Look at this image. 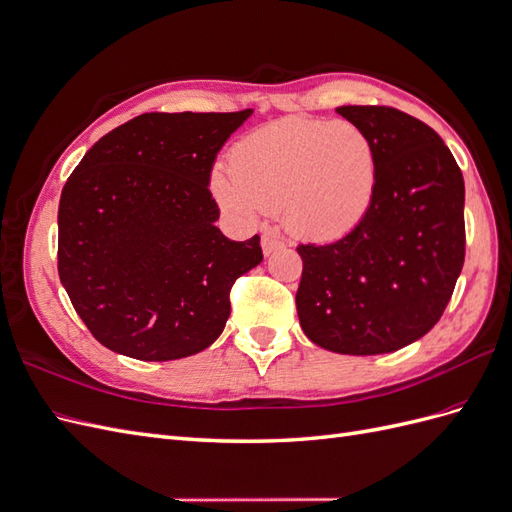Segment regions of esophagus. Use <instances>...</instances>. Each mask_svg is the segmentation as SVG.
Returning a JSON list of instances; mask_svg holds the SVG:
<instances>
[{
  "mask_svg": "<svg viewBox=\"0 0 512 512\" xmlns=\"http://www.w3.org/2000/svg\"><path fill=\"white\" fill-rule=\"evenodd\" d=\"M282 247H284V239L277 235V232H265V235H262V252H265L267 256L277 250H282Z\"/></svg>",
  "mask_w": 512,
  "mask_h": 512,
  "instance_id": "esophagus-1",
  "label": "esophagus"
}]
</instances>
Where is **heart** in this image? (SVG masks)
Masks as SVG:
<instances>
[{
	"label": "heart",
	"instance_id": "b5f03b06",
	"mask_svg": "<svg viewBox=\"0 0 512 512\" xmlns=\"http://www.w3.org/2000/svg\"><path fill=\"white\" fill-rule=\"evenodd\" d=\"M228 170L211 179L228 213L250 220L256 211H284L288 228L316 239L350 232L378 188L374 143L350 121H271L232 147Z\"/></svg>",
	"mask_w": 512,
	"mask_h": 512
}]
</instances>
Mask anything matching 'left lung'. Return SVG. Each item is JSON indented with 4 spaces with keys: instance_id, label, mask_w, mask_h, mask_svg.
<instances>
[{
    "instance_id": "8db88e82",
    "label": "left lung",
    "mask_w": 512,
    "mask_h": 512,
    "mask_svg": "<svg viewBox=\"0 0 512 512\" xmlns=\"http://www.w3.org/2000/svg\"><path fill=\"white\" fill-rule=\"evenodd\" d=\"M378 156L365 218L339 241L299 245L303 333L339 354H384L433 329L466 258L463 175L427 123L391 106H339Z\"/></svg>"
}]
</instances>
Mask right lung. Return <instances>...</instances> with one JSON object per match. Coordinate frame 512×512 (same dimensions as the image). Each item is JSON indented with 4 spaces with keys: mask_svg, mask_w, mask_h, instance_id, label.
Instances as JSON below:
<instances>
[{
    "mask_svg": "<svg viewBox=\"0 0 512 512\" xmlns=\"http://www.w3.org/2000/svg\"><path fill=\"white\" fill-rule=\"evenodd\" d=\"M252 115L145 113L102 136L61 190L57 271L102 346L138 361L209 348L230 288L262 262L230 241L209 192L218 151Z\"/></svg>",
    "mask_w": 512,
    "mask_h": 512,
    "instance_id": "add662e5",
    "label": "right lung"
}]
</instances>
